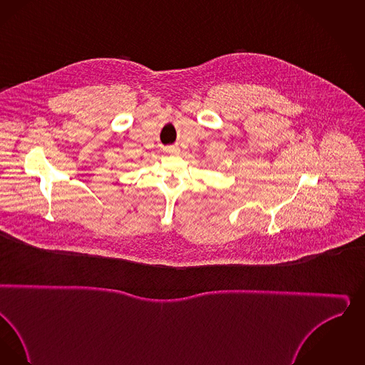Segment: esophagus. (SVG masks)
Listing matches in <instances>:
<instances>
[{
	"label": "esophagus",
	"mask_w": 365,
	"mask_h": 365,
	"mask_svg": "<svg viewBox=\"0 0 365 365\" xmlns=\"http://www.w3.org/2000/svg\"><path fill=\"white\" fill-rule=\"evenodd\" d=\"M164 151H165V153H168V155H178L179 153V148L175 147V145H170Z\"/></svg>",
	"instance_id": "1"
}]
</instances>
